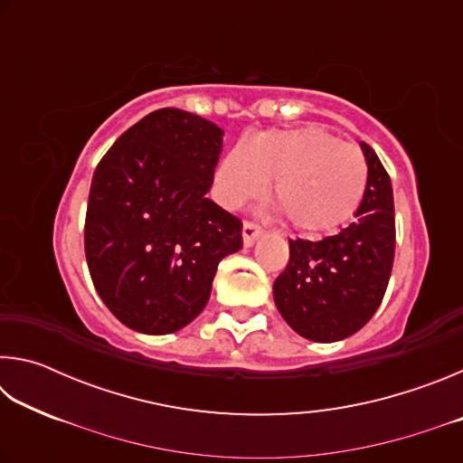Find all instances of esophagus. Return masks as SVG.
I'll use <instances>...</instances> for the list:
<instances>
[{
  "label": "esophagus",
  "mask_w": 463,
  "mask_h": 463,
  "mask_svg": "<svg viewBox=\"0 0 463 463\" xmlns=\"http://www.w3.org/2000/svg\"><path fill=\"white\" fill-rule=\"evenodd\" d=\"M263 234V229L260 224L250 222V221H245L242 222V242H245V247H250L253 242L260 239Z\"/></svg>",
  "instance_id": "1"
}]
</instances>
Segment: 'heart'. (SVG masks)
<instances>
[{
  "label": "heart",
  "instance_id": "1",
  "mask_svg": "<svg viewBox=\"0 0 463 463\" xmlns=\"http://www.w3.org/2000/svg\"><path fill=\"white\" fill-rule=\"evenodd\" d=\"M273 179V200L296 231L326 234L349 221L367 190V161L318 127L269 130L247 138L216 169V194L226 208L263 195Z\"/></svg>",
  "mask_w": 463,
  "mask_h": 463
}]
</instances>
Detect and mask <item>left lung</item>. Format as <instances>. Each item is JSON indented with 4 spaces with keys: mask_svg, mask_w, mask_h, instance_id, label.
<instances>
[{
    "mask_svg": "<svg viewBox=\"0 0 463 463\" xmlns=\"http://www.w3.org/2000/svg\"><path fill=\"white\" fill-rule=\"evenodd\" d=\"M367 190L355 222L323 241L289 239V261L273 281L279 315L304 339H347L378 310L394 263L396 222L390 175L365 143Z\"/></svg>",
    "mask_w": 463,
    "mask_h": 463,
    "instance_id": "obj_1",
    "label": "left lung"
}]
</instances>
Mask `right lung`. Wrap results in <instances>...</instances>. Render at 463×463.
<instances>
[{"label":"right lung","instance_id":"obj_1","mask_svg":"<svg viewBox=\"0 0 463 463\" xmlns=\"http://www.w3.org/2000/svg\"><path fill=\"white\" fill-rule=\"evenodd\" d=\"M222 128L155 109L101 156L85 214V260L109 312L132 331L175 333L208 304L216 268L242 247V222L206 194Z\"/></svg>","mask_w":463,"mask_h":463}]
</instances>
